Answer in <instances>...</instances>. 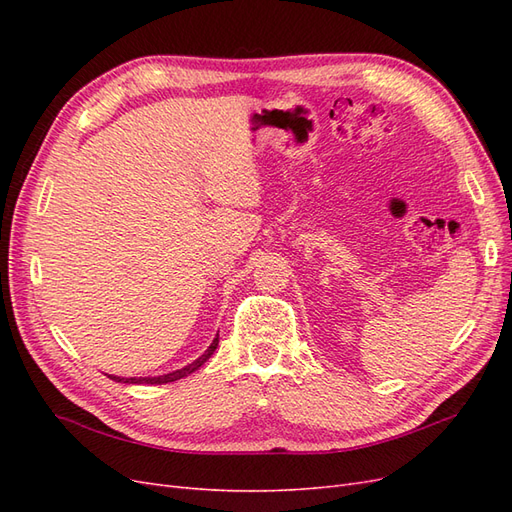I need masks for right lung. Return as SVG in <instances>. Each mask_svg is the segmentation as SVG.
<instances>
[{
  "label": "right lung",
  "mask_w": 512,
  "mask_h": 512,
  "mask_svg": "<svg viewBox=\"0 0 512 512\" xmlns=\"http://www.w3.org/2000/svg\"><path fill=\"white\" fill-rule=\"evenodd\" d=\"M218 342H220V335H215L211 346H209L203 354H200L196 361H192L190 365H185V367H181V369L170 371V374H164V376H153V378H121V376H108V378L115 380V382H123V384H166V382H175V380H181V378H185V376L194 374V371H196L200 365H205V361L211 359V354L215 352V348H218Z\"/></svg>",
  "instance_id": "right-lung-1"
}]
</instances>
